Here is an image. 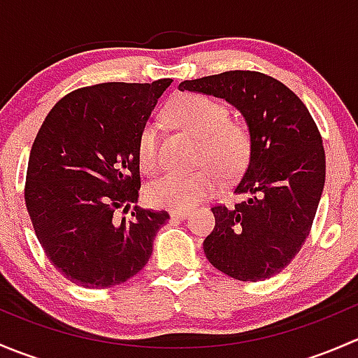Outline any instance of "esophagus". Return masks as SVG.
<instances>
[{
    "label": "esophagus",
    "mask_w": 358,
    "mask_h": 358,
    "mask_svg": "<svg viewBox=\"0 0 358 358\" xmlns=\"http://www.w3.org/2000/svg\"><path fill=\"white\" fill-rule=\"evenodd\" d=\"M169 215H171L173 220H185L190 215V211L189 209H171Z\"/></svg>",
    "instance_id": "1"
}]
</instances>
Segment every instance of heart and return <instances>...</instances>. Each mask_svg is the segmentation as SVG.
I'll use <instances>...</instances> for the list:
<instances>
[{"instance_id": "1", "label": "heart", "mask_w": 358, "mask_h": 358, "mask_svg": "<svg viewBox=\"0 0 358 358\" xmlns=\"http://www.w3.org/2000/svg\"><path fill=\"white\" fill-rule=\"evenodd\" d=\"M176 126L199 138L196 162L190 173H168L149 187V199L162 208L187 209L208 199L220 189V175L234 180L243 175L252 156V135L246 122L230 117L222 100L201 93H183L168 107ZM140 168L156 173L161 166L159 128L145 122L136 142Z\"/></svg>"}]
</instances>
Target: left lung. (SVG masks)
<instances>
[{"instance_id": "8db88e82", "label": "left lung", "mask_w": 358, "mask_h": 358, "mask_svg": "<svg viewBox=\"0 0 358 358\" xmlns=\"http://www.w3.org/2000/svg\"><path fill=\"white\" fill-rule=\"evenodd\" d=\"M180 90L225 99L244 114L252 156L234 194L232 208L215 204V229L204 255L220 272L258 282L286 268L299 252L326 182L322 136L298 95L272 76L227 71L180 83Z\"/></svg>"}]
</instances>
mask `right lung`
Segmentation results:
<instances>
[{"label": "right lung", "instance_id": "1", "mask_svg": "<svg viewBox=\"0 0 358 358\" xmlns=\"http://www.w3.org/2000/svg\"><path fill=\"white\" fill-rule=\"evenodd\" d=\"M171 79L100 83L60 99L29 156L24 199L36 237L67 280L106 289L136 275L168 211L140 209V129Z\"/></svg>", "mask_w": 358, "mask_h": 358}]
</instances>
